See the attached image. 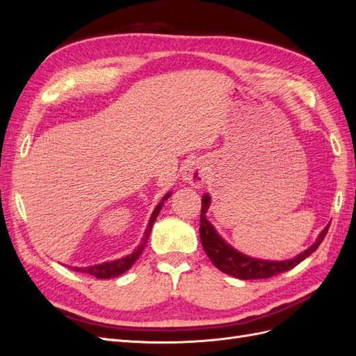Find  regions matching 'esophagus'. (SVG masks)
Listing matches in <instances>:
<instances>
[{
	"instance_id": "34e87169",
	"label": "esophagus",
	"mask_w": 356,
	"mask_h": 356,
	"mask_svg": "<svg viewBox=\"0 0 356 356\" xmlns=\"http://www.w3.org/2000/svg\"><path fill=\"white\" fill-rule=\"evenodd\" d=\"M207 168H204L203 161L200 160H193L190 163H187L186 169H184V174H182V178H184L190 186L193 187H202L204 179H207Z\"/></svg>"
}]
</instances>
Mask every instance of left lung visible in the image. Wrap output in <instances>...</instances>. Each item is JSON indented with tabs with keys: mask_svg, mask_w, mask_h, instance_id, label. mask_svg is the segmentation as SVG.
Wrapping results in <instances>:
<instances>
[{
	"mask_svg": "<svg viewBox=\"0 0 356 356\" xmlns=\"http://www.w3.org/2000/svg\"><path fill=\"white\" fill-rule=\"evenodd\" d=\"M211 203L209 195L202 196V211H200V241L204 252L209 257V260L215 264V267L218 270L227 273L230 276L243 279V281H248V279H267L272 277L275 275L284 273L291 270V268L300 264L301 261L307 258L312 252L318 250V246L324 241L327 236V232L330 229V224L327 227L322 230L318 236L316 242L312 245L310 248L305 252L298 254L294 257L293 260H286V261H264V260H257V258L246 257L241 252H238L233 248L225 243L218 233L215 232L212 227V224L204 217Z\"/></svg>",
	"mask_w": 356,
	"mask_h": 356,
	"instance_id": "obj_1",
	"label": "left lung"
}]
</instances>
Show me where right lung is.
Masks as SVG:
<instances>
[{"label":"right lung","mask_w":356,"mask_h":356,"mask_svg":"<svg viewBox=\"0 0 356 356\" xmlns=\"http://www.w3.org/2000/svg\"><path fill=\"white\" fill-rule=\"evenodd\" d=\"M170 196V193H168V195L161 199V202L157 204L154 212L152 213V218H149V222L147 225V230L144 233V238L141 241V243H139V246L136 248V250L131 254V255H126L123 258H120V260H114V261H110V263H104V264H98V266H92V267H83V268H79V267H72L75 272H81V273H88V275H92L95 276L96 279H110V277H115L118 275L124 273L126 270H129L134 266V263L138 260V257L141 255V252L144 251V248L147 245V241L149 238V233H152V229H153V224L157 218V215L161 209V207H163V202Z\"/></svg>","instance_id":"add662e5"}]
</instances>
